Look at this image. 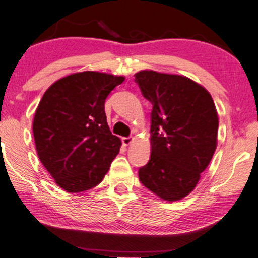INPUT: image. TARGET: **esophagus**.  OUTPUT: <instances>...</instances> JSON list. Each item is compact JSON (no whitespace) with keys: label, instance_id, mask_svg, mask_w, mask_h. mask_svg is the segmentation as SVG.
<instances>
[{"label":"esophagus","instance_id":"obj_1","mask_svg":"<svg viewBox=\"0 0 258 258\" xmlns=\"http://www.w3.org/2000/svg\"><path fill=\"white\" fill-rule=\"evenodd\" d=\"M133 141H134V139L132 136H128V137H123L122 139V143L124 144V146L126 147V146H130V144L133 143Z\"/></svg>","mask_w":258,"mask_h":258}]
</instances>
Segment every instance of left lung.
Instances as JSON below:
<instances>
[{"instance_id": "8db88e82", "label": "left lung", "mask_w": 258, "mask_h": 258, "mask_svg": "<svg viewBox=\"0 0 258 258\" xmlns=\"http://www.w3.org/2000/svg\"><path fill=\"white\" fill-rule=\"evenodd\" d=\"M150 114L151 155L140 168L142 184L177 201L195 188L216 149L218 117L210 94L188 77L143 70L135 75Z\"/></svg>"}]
</instances>
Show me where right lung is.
I'll return each mask as SVG.
<instances>
[{"label": "right lung", "mask_w": 258, "mask_h": 258, "mask_svg": "<svg viewBox=\"0 0 258 258\" xmlns=\"http://www.w3.org/2000/svg\"><path fill=\"white\" fill-rule=\"evenodd\" d=\"M124 77L83 72L56 81L35 112L33 133L38 158L69 192L96 186L121 147L107 123L104 103Z\"/></svg>", "instance_id": "1"}]
</instances>
